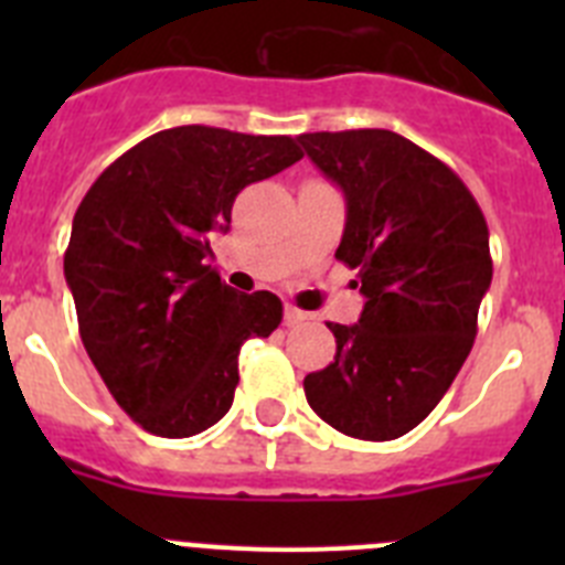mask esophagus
<instances>
[{"label":"esophagus","mask_w":565,"mask_h":565,"mask_svg":"<svg viewBox=\"0 0 565 565\" xmlns=\"http://www.w3.org/2000/svg\"><path fill=\"white\" fill-rule=\"evenodd\" d=\"M308 313L299 311V308L294 306H286V326H299V322H306Z\"/></svg>","instance_id":"obj_1"}]
</instances>
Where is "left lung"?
Instances as JSON below:
<instances>
[{"label":"left lung","instance_id":"left-lung-1","mask_svg":"<svg viewBox=\"0 0 565 565\" xmlns=\"http://www.w3.org/2000/svg\"><path fill=\"white\" fill-rule=\"evenodd\" d=\"M299 143L344 192L337 259L364 294L356 326L328 322L337 356L306 376L308 404L344 436L391 441L430 416L472 351L492 282L487 221L447 163L391 129Z\"/></svg>","mask_w":565,"mask_h":565}]
</instances>
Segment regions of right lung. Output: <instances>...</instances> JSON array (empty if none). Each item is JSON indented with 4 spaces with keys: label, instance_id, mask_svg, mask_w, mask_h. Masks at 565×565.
<instances>
[{
    "label": "right lung",
    "instance_id": "add662e5",
    "mask_svg": "<svg viewBox=\"0 0 565 565\" xmlns=\"http://www.w3.org/2000/svg\"><path fill=\"white\" fill-rule=\"evenodd\" d=\"M299 158L288 135L189 124L127 149L78 203L64 252L78 333L118 407L152 436L221 422L243 342L282 322L277 294H237L206 257L234 198Z\"/></svg>",
    "mask_w": 565,
    "mask_h": 565
}]
</instances>
